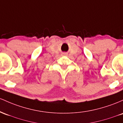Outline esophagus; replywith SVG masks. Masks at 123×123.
I'll list each match as a JSON object with an SVG mask.
<instances>
[{"instance_id":"esophagus-1","label":"esophagus","mask_w":123,"mask_h":123,"mask_svg":"<svg viewBox=\"0 0 123 123\" xmlns=\"http://www.w3.org/2000/svg\"><path fill=\"white\" fill-rule=\"evenodd\" d=\"M64 55H65V54H64Z\"/></svg>"}]
</instances>
